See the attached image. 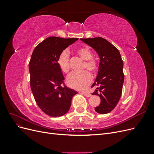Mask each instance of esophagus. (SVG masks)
<instances>
[{
  "label": "esophagus",
  "instance_id": "1",
  "mask_svg": "<svg viewBox=\"0 0 154 154\" xmlns=\"http://www.w3.org/2000/svg\"><path fill=\"white\" fill-rule=\"evenodd\" d=\"M83 94L85 96H86V97H90V96H91V94H90V93L86 92H83Z\"/></svg>",
  "mask_w": 154,
  "mask_h": 154
}]
</instances>
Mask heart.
<instances>
[{"mask_svg":"<svg viewBox=\"0 0 154 154\" xmlns=\"http://www.w3.org/2000/svg\"><path fill=\"white\" fill-rule=\"evenodd\" d=\"M76 53L85 60L83 69H87L92 72H95L98 69V62L92 57V52L88 47L80 48L76 50ZM58 63L60 68L64 72L67 73L70 68V60L69 54L63 51L58 58ZM92 80L91 73L87 70L82 72H72L67 78V82L69 87L77 90H83L88 85Z\"/></svg>","mask_w":154,"mask_h":154,"instance_id":"b5f03b06","label":"heart"}]
</instances>
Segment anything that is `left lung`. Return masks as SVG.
I'll list each match as a JSON object with an SVG mask.
<instances>
[{
    "label": "left lung",
    "mask_w": 154,
    "mask_h": 154,
    "mask_svg": "<svg viewBox=\"0 0 154 154\" xmlns=\"http://www.w3.org/2000/svg\"><path fill=\"white\" fill-rule=\"evenodd\" d=\"M80 40L94 49L100 57L98 72L91 87H96L92 94L98 95L101 103L94 110L99 114L109 113L117 105L122 94L123 62L119 51L101 37Z\"/></svg>",
    "instance_id": "obj_1"
}]
</instances>
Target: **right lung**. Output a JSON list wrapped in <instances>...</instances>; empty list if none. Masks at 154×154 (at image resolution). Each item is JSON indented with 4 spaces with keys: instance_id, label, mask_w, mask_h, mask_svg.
I'll list each match as a JSON object with an SVG mask.
<instances>
[{
    "instance_id": "add662e5",
    "label": "right lung",
    "mask_w": 154,
    "mask_h": 154,
    "mask_svg": "<svg viewBox=\"0 0 154 154\" xmlns=\"http://www.w3.org/2000/svg\"><path fill=\"white\" fill-rule=\"evenodd\" d=\"M78 38L51 36L35 48L29 63L30 85L36 104L51 117L66 114L78 92L68 88L58 63V58Z\"/></svg>"
}]
</instances>
